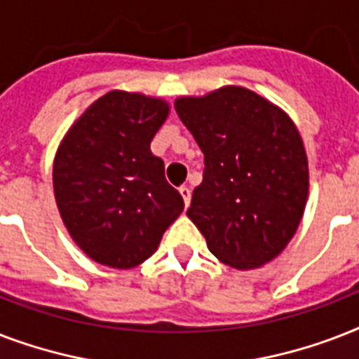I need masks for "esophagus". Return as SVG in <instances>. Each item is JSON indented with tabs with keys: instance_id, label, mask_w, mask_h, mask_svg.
Returning <instances> with one entry per match:
<instances>
[{
	"instance_id": "obj_1",
	"label": "esophagus",
	"mask_w": 359,
	"mask_h": 359,
	"mask_svg": "<svg viewBox=\"0 0 359 359\" xmlns=\"http://www.w3.org/2000/svg\"><path fill=\"white\" fill-rule=\"evenodd\" d=\"M179 191H180V196H182V199H184V205L188 207V205H190V199H191L190 188H188V186H180Z\"/></svg>"
}]
</instances>
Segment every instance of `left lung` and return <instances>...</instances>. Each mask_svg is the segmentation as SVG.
<instances>
[{"mask_svg":"<svg viewBox=\"0 0 359 359\" xmlns=\"http://www.w3.org/2000/svg\"><path fill=\"white\" fill-rule=\"evenodd\" d=\"M205 154L188 218L208 250L238 270L272 261L294 236L309 169L302 137L283 109L245 87L175 100Z\"/></svg>","mask_w":359,"mask_h":359,"instance_id":"left-lung-1","label":"left lung"}]
</instances>
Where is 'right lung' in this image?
Returning <instances> with one entry per match:
<instances>
[{"label":"right lung","instance_id":"1","mask_svg":"<svg viewBox=\"0 0 359 359\" xmlns=\"http://www.w3.org/2000/svg\"><path fill=\"white\" fill-rule=\"evenodd\" d=\"M169 104L109 91L72 124L53 160V191L65 227L87 257L134 268L158 250L184 201L163 175L151 141Z\"/></svg>","mask_w":359,"mask_h":359}]
</instances>
